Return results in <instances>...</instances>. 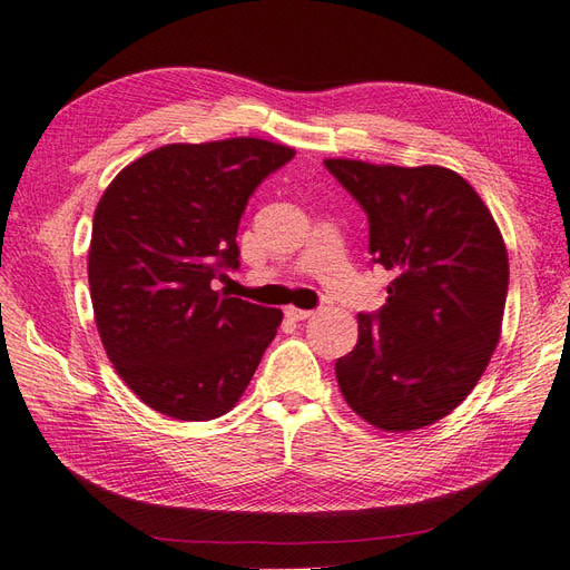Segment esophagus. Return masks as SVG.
Here are the masks:
<instances>
[{"label":"esophagus","instance_id":"obj_1","mask_svg":"<svg viewBox=\"0 0 570 570\" xmlns=\"http://www.w3.org/2000/svg\"><path fill=\"white\" fill-rule=\"evenodd\" d=\"M285 314H287V318H292V321H304V318L314 316L312 309H297V306H287Z\"/></svg>","mask_w":570,"mask_h":570}]
</instances>
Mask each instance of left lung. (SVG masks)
<instances>
[{
	"label": "left lung",
	"instance_id": "1",
	"mask_svg": "<svg viewBox=\"0 0 570 570\" xmlns=\"http://www.w3.org/2000/svg\"><path fill=\"white\" fill-rule=\"evenodd\" d=\"M368 218V252L393 273L379 314L335 362L345 403L383 432H412L451 414L501 337L509 252L468 179L441 165L326 158Z\"/></svg>",
	"mask_w": 570,
	"mask_h": 570
}]
</instances>
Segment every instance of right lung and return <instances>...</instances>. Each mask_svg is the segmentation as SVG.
<instances>
[{
	"label": "right lung",
	"instance_id": "1",
	"mask_svg": "<svg viewBox=\"0 0 570 570\" xmlns=\"http://www.w3.org/2000/svg\"><path fill=\"white\" fill-rule=\"evenodd\" d=\"M292 156L254 136L167 144L100 196L88 249L96 326L115 372L156 412L181 422L229 412L278 333L281 309L210 283L239 266L249 196Z\"/></svg>",
	"mask_w": 570,
	"mask_h": 570
}]
</instances>
